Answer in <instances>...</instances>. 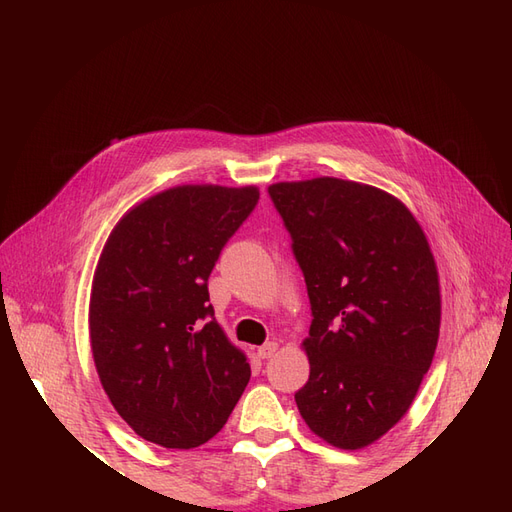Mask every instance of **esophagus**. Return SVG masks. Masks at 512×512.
Returning a JSON list of instances; mask_svg holds the SVG:
<instances>
[{"instance_id":"esophagus-1","label":"esophagus","mask_w":512,"mask_h":512,"mask_svg":"<svg viewBox=\"0 0 512 512\" xmlns=\"http://www.w3.org/2000/svg\"><path fill=\"white\" fill-rule=\"evenodd\" d=\"M277 352V344L275 342H267V344H262L260 348H258V356L260 359H271V356Z\"/></svg>"}]
</instances>
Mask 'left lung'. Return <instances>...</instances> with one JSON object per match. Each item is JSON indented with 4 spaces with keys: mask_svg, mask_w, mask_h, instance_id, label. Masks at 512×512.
<instances>
[{
    "mask_svg": "<svg viewBox=\"0 0 512 512\" xmlns=\"http://www.w3.org/2000/svg\"><path fill=\"white\" fill-rule=\"evenodd\" d=\"M305 277L303 421L337 448L384 436L412 404L440 333V286L414 215L371 185L320 177L269 185Z\"/></svg>",
    "mask_w": 512,
    "mask_h": 512,
    "instance_id": "8db88e82",
    "label": "left lung"
}]
</instances>
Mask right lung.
<instances>
[{"mask_svg": "<svg viewBox=\"0 0 512 512\" xmlns=\"http://www.w3.org/2000/svg\"><path fill=\"white\" fill-rule=\"evenodd\" d=\"M258 198L254 185H179L128 211L104 245L91 352L119 416L153 444H205L250 382L245 354L213 318L207 282Z\"/></svg>", "mask_w": 512, "mask_h": 512, "instance_id": "1", "label": "right lung"}]
</instances>
